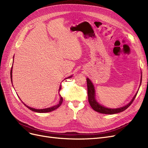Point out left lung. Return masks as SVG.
<instances>
[{
    "instance_id": "1",
    "label": "left lung",
    "mask_w": 148,
    "mask_h": 148,
    "mask_svg": "<svg viewBox=\"0 0 148 148\" xmlns=\"http://www.w3.org/2000/svg\"><path fill=\"white\" fill-rule=\"evenodd\" d=\"M141 80H142V76L141 78ZM87 92H88V102L90 104V106L93 108L94 111H97L99 113L102 114H116L125 111L128 107H129L131 104L134 101V99L136 96L138 92L135 94L134 97L133 98L132 101L127 104L126 106L120 108H117V109H110V108H107L104 107L96 101V99L95 98V88L94 86L93 85L91 81L88 78L87 79Z\"/></svg>"
}]
</instances>
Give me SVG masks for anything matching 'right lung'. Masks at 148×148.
<instances>
[{
	"label": "right lung",
	"instance_id": "obj_1",
	"mask_svg": "<svg viewBox=\"0 0 148 148\" xmlns=\"http://www.w3.org/2000/svg\"><path fill=\"white\" fill-rule=\"evenodd\" d=\"M72 77V76H70V77H68V78L69 79V78H70V77ZM10 77H11V81H12V69H11V71H10ZM68 78H66L65 79H67ZM65 79H64V80H65ZM61 86H60V90H59L60 92V90H61ZM60 99L59 103H58V104H56V105H55V106H52V107H51V108H46V109H34V108H32L27 106V105H26L25 104H25V105L27 108H29V109H30V110H31V111H34V112H40V113H43V112H51V111H52L55 110V109H56L57 108H59V107L61 106V104H62V103H63V97H61L60 95Z\"/></svg>",
	"mask_w": 148,
	"mask_h": 148
}]
</instances>
